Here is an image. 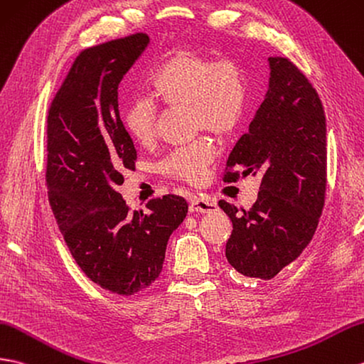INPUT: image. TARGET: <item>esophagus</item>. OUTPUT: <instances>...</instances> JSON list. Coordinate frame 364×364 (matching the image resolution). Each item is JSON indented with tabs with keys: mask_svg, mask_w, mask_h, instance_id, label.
Wrapping results in <instances>:
<instances>
[{
	"mask_svg": "<svg viewBox=\"0 0 364 364\" xmlns=\"http://www.w3.org/2000/svg\"><path fill=\"white\" fill-rule=\"evenodd\" d=\"M189 210L191 213H201V214L214 213V210H217V203L206 200V198L193 197L189 203Z\"/></svg>",
	"mask_w": 364,
	"mask_h": 364,
	"instance_id": "esophagus-1",
	"label": "esophagus"
}]
</instances>
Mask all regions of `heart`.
I'll use <instances>...</instances> for the list:
<instances>
[{
  "label": "heart",
  "mask_w": 364,
  "mask_h": 364,
  "mask_svg": "<svg viewBox=\"0 0 364 364\" xmlns=\"http://www.w3.org/2000/svg\"><path fill=\"white\" fill-rule=\"evenodd\" d=\"M151 95L167 105L191 109L193 130L208 132L215 139L231 138L247 108V82L242 68L231 58H215L197 49L173 53L150 77ZM124 125L142 146L155 138L156 105L149 97H136L127 105ZM214 161V147L208 139L171 151L161 163L167 176L197 184Z\"/></svg>",
  "instance_id": "b5f03b06"
}]
</instances>
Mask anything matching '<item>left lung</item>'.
Wrapping results in <instances>:
<instances>
[{"label":"left lung","mask_w":364,"mask_h":364,"mask_svg":"<svg viewBox=\"0 0 364 364\" xmlns=\"http://www.w3.org/2000/svg\"><path fill=\"white\" fill-rule=\"evenodd\" d=\"M269 88L248 133L228 156L223 181L259 176L250 209L218 201L232 222L226 259L247 277L273 279L316 231L327 186L326 116L316 90L289 58L269 57Z\"/></svg>","instance_id":"obj_1"}]
</instances>
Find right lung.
<instances>
[{"mask_svg": "<svg viewBox=\"0 0 364 364\" xmlns=\"http://www.w3.org/2000/svg\"><path fill=\"white\" fill-rule=\"evenodd\" d=\"M149 45L147 33L83 49L48 112L49 205L74 260L92 282L130 296L155 282L188 201L151 198L132 213L117 186L136 149L121 121L117 88Z\"/></svg>", "mask_w": 364, "mask_h": 364, "instance_id": "right-lung-1", "label": "right lung"}]
</instances>
